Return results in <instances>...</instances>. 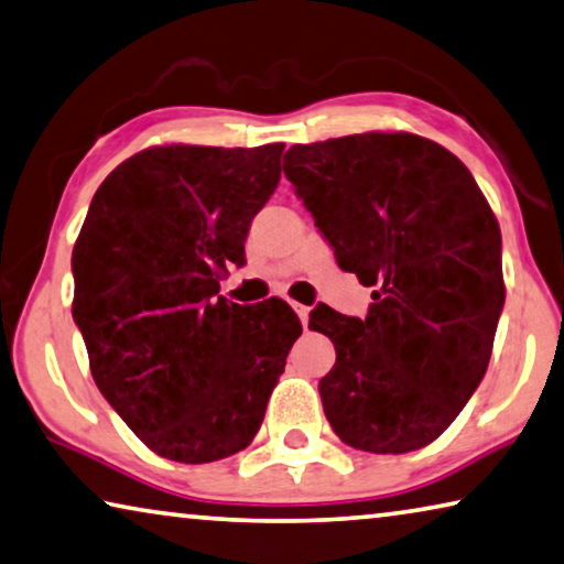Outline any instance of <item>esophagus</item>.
I'll use <instances>...</instances> for the list:
<instances>
[{
    "label": "esophagus",
    "instance_id": "1",
    "mask_svg": "<svg viewBox=\"0 0 564 564\" xmlns=\"http://www.w3.org/2000/svg\"><path fill=\"white\" fill-rule=\"evenodd\" d=\"M293 311H296V314H299L301 324L306 326V324H308V314H311V308H308V306H303V303H293Z\"/></svg>",
    "mask_w": 564,
    "mask_h": 564
}]
</instances>
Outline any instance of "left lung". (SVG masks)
I'll use <instances>...</instances> for the list:
<instances>
[{"instance_id": "obj_1", "label": "left lung", "mask_w": 564, "mask_h": 564, "mask_svg": "<svg viewBox=\"0 0 564 564\" xmlns=\"http://www.w3.org/2000/svg\"><path fill=\"white\" fill-rule=\"evenodd\" d=\"M296 185L336 261L373 285L369 316L311 314L336 364L318 383L328 424L361 452L432 444L485 377L505 306L502 234L457 155L414 132L293 145Z\"/></svg>"}]
</instances>
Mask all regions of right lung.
Wrapping results in <instances>:
<instances>
[{
    "label": "right lung",
    "mask_w": 564,
    "mask_h": 564,
    "mask_svg": "<svg viewBox=\"0 0 564 564\" xmlns=\"http://www.w3.org/2000/svg\"><path fill=\"white\" fill-rule=\"evenodd\" d=\"M283 142L153 145L124 160L75 240L73 318L97 389L148 449L226 459L253 442L301 336L281 299L218 296L250 220L281 181Z\"/></svg>",
    "instance_id": "right-lung-1"
}]
</instances>
